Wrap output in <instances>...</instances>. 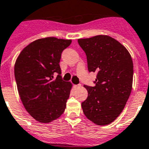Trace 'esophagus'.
I'll return each instance as SVG.
<instances>
[{
  "instance_id": "34e87169",
  "label": "esophagus",
  "mask_w": 149,
  "mask_h": 149,
  "mask_svg": "<svg viewBox=\"0 0 149 149\" xmlns=\"http://www.w3.org/2000/svg\"><path fill=\"white\" fill-rule=\"evenodd\" d=\"M81 87V84H75L74 88H79Z\"/></svg>"
}]
</instances>
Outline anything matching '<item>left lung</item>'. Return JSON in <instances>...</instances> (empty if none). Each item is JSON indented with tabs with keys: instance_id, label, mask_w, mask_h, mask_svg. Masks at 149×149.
<instances>
[{
	"instance_id": "left-lung-1",
	"label": "left lung",
	"mask_w": 149,
	"mask_h": 149,
	"mask_svg": "<svg viewBox=\"0 0 149 149\" xmlns=\"http://www.w3.org/2000/svg\"><path fill=\"white\" fill-rule=\"evenodd\" d=\"M78 44L86 54L88 72H97L93 87L84 85L88 95L81 103L83 112L96 125H109L121 113L131 93V55L116 40L105 35L78 39Z\"/></svg>"
}]
</instances>
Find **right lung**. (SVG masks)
I'll return each mask as SVG.
<instances>
[{
    "instance_id": "obj_1",
    "label": "right lung",
    "mask_w": 149,
    "mask_h": 149,
    "mask_svg": "<svg viewBox=\"0 0 149 149\" xmlns=\"http://www.w3.org/2000/svg\"><path fill=\"white\" fill-rule=\"evenodd\" d=\"M71 42L56 37L38 39L26 46L16 61L18 93L25 109L37 121L49 123L65 112L72 84L62 80L59 63Z\"/></svg>"
}]
</instances>
